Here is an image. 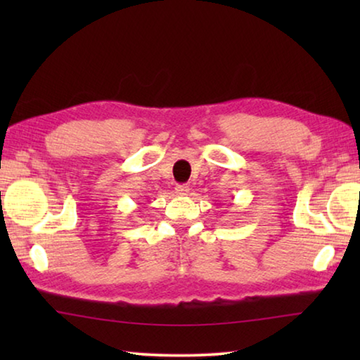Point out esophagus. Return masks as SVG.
I'll return each instance as SVG.
<instances>
[{
    "mask_svg": "<svg viewBox=\"0 0 360 360\" xmlns=\"http://www.w3.org/2000/svg\"><path fill=\"white\" fill-rule=\"evenodd\" d=\"M176 193L181 195V197H182V195H187L188 193V186L178 184V186H176Z\"/></svg>",
    "mask_w": 360,
    "mask_h": 360,
    "instance_id": "1",
    "label": "esophagus"
}]
</instances>
